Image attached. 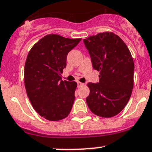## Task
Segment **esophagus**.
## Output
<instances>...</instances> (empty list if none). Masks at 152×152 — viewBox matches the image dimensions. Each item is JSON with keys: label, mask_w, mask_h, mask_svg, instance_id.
<instances>
[{"label": "esophagus", "mask_w": 152, "mask_h": 152, "mask_svg": "<svg viewBox=\"0 0 152 152\" xmlns=\"http://www.w3.org/2000/svg\"><path fill=\"white\" fill-rule=\"evenodd\" d=\"M83 85V83H80V82H77V87H81Z\"/></svg>", "instance_id": "esophagus-1"}]
</instances>
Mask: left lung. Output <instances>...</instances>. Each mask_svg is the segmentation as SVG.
I'll return each mask as SVG.
<instances>
[{
    "label": "left lung",
    "instance_id": "1",
    "mask_svg": "<svg viewBox=\"0 0 152 152\" xmlns=\"http://www.w3.org/2000/svg\"><path fill=\"white\" fill-rule=\"evenodd\" d=\"M93 68L99 72V83H88L87 105L93 114L111 118L124 108L133 88L134 62L122 39L112 32L83 39Z\"/></svg>",
    "mask_w": 152,
    "mask_h": 152
}]
</instances>
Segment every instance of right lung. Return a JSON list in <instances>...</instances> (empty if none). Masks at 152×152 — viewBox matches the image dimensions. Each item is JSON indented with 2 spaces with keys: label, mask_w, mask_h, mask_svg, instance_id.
I'll return each mask as SVG.
<instances>
[{
  "label": "right lung",
  "mask_w": 152,
  "mask_h": 152,
  "mask_svg": "<svg viewBox=\"0 0 152 152\" xmlns=\"http://www.w3.org/2000/svg\"><path fill=\"white\" fill-rule=\"evenodd\" d=\"M81 38H65L47 34L36 43L28 54L24 80L33 108L45 119L56 121L66 118L75 101L77 83L62 80L69 51Z\"/></svg>",
  "instance_id": "1"
}]
</instances>
